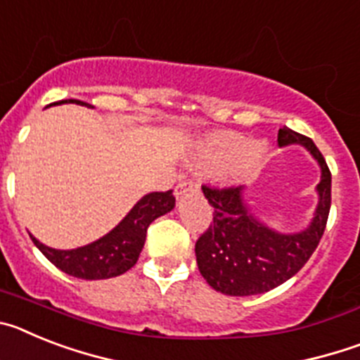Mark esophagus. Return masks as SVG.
Wrapping results in <instances>:
<instances>
[{
    "label": "esophagus",
    "instance_id": "34e87169",
    "mask_svg": "<svg viewBox=\"0 0 360 360\" xmlns=\"http://www.w3.org/2000/svg\"><path fill=\"white\" fill-rule=\"evenodd\" d=\"M200 191V184L196 180H184V182L178 184L174 187V196L176 198H182V196L189 195V193H198Z\"/></svg>",
    "mask_w": 360,
    "mask_h": 360
}]
</instances>
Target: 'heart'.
I'll list each match as a JSON object with an SVG mask.
<instances>
[{
	"mask_svg": "<svg viewBox=\"0 0 360 360\" xmlns=\"http://www.w3.org/2000/svg\"><path fill=\"white\" fill-rule=\"evenodd\" d=\"M265 155V144H250L236 133L212 131L196 142L191 151V164L202 169L219 167L225 182H238L262 164Z\"/></svg>",
	"mask_w": 360,
	"mask_h": 360,
	"instance_id": "obj_1",
	"label": "heart"
}]
</instances>
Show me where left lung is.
<instances>
[{
  "label": "left lung",
  "instance_id": "left-lung-1",
  "mask_svg": "<svg viewBox=\"0 0 360 360\" xmlns=\"http://www.w3.org/2000/svg\"><path fill=\"white\" fill-rule=\"evenodd\" d=\"M279 148L301 146L321 169L317 205L310 224L297 232L269 227L252 212L243 186L202 191L214 218L195 245L196 263L203 279L225 295H257L279 287L310 259L323 236L332 202V174L317 146L304 135L283 126Z\"/></svg>",
  "mask_w": 360,
  "mask_h": 360
}]
</instances>
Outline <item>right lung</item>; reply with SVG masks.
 Returning a JSON list of instances; mask_svg holds the SVG:
<instances>
[{"label":"right lung","mask_w":360,"mask_h":360,"mask_svg":"<svg viewBox=\"0 0 360 360\" xmlns=\"http://www.w3.org/2000/svg\"><path fill=\"white\" fill-rule=\"evenodd\" d=\"M63 103H73L79 106H90L88 103L68 98ZM174 209L173 191L165 193H149L142 196L131 207V211L124 216L119 225L111 229L103 238L82 245L77 249L61 250L52 249L49 245L41 243L37 238L30 234L32 241L37 249L46 256L49 262L65 274L79 279H110L128 272L136 263L146 243L148 227L160 216L167 214Z\"/></svg>","instance_id":"right-lung-1"}]
</instances>
